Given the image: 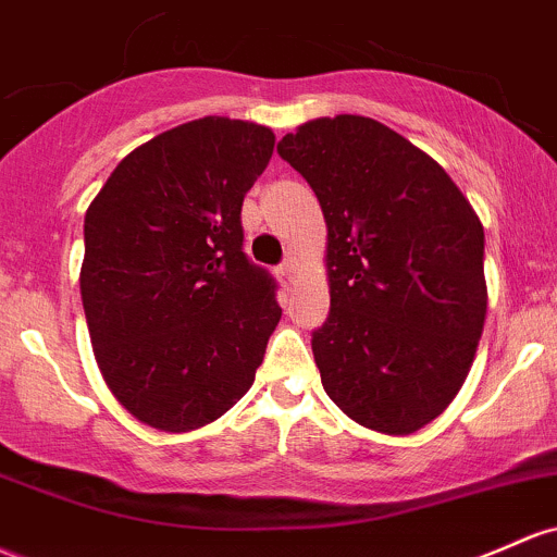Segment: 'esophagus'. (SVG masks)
Here are the masks:
<instances>
[{
	"label": "esophagus",
	"instance_id": "obj_1",
	"mask_svg": "<svg viewBox=\"0 0 557 557\" xmlns=\"http://www.w3.org/2000/svg\"><path fill=\"white\" fill-rule=\"evenodd\" d=\"M277 280L283 288H293V283H296V269H293V261H285L283 267H277Z\"/></svg>",
	"mask_w": 557,
	"mask_h": 557
}]
</instances>
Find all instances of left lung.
<instances>
[{
	"label": "left lung",
	"mask_w": 557,
	"mask_h": 557,
	"mask_svg": "<svg viewBox=\"0 0 557 557\" xmlns=\"http://www.w3.org/2000/svg\"><path fill=\"white\" fill-rule=\"evenodd\" d=\"M277 152L327 224L330 314L311 351L354 423L409 436L466 383L486 320L484 227L451 176L364 115L314 119Z\"/></svg>",
	"instance_id": "8db88e82"
}]
</instances>
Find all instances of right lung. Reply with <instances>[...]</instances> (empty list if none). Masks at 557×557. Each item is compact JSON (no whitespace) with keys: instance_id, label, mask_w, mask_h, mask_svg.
Segmentation results:
<instances>
[{"instance_id":"right-lung-1","label":"right lung","mask_w":557,"mask_h":557,"mask_svg":"<svg viewBox=\"0 0 557 557\" xmlns=\"http://www.w3.org/2000/svg\"><path fill=\"white\" fill-rule=\"evenodd\" d=\"M274 150L253 121L206 115L132 150L84 216L97 368L139 423L187 433L253 386L283 309L243 253V198Z\"/></svg>"}]
</instances>
